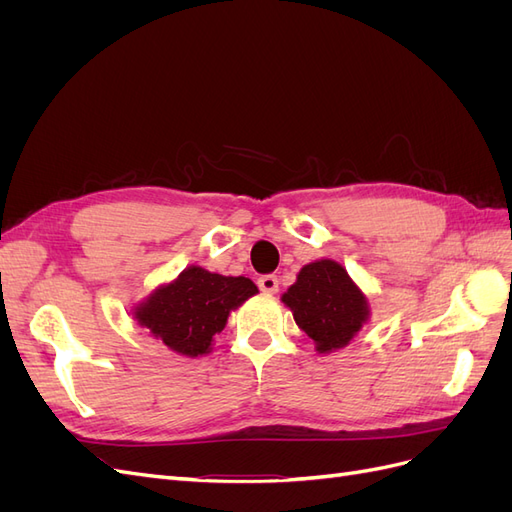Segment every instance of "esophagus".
Listing matches in <instances>:
<instances>
[{"label":"esophagus","instance_id":"esophagus-1","mask_svg":"<svg viewBox=\"0 0 512 512\" xmlns=\"http://www.w3.org/2000/svg\"><path fill=\"white\" fill-rule=\"evenodd\" d=\"M258 288L262 292H267V294H275L277 288H280V282H277L275 275H260L258 277Z\"/></svg>","mask_w":512,"mask_h":512}]
</instances>
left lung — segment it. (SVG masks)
<instances>
[{
	"instance_id": "8db88e82",
	"label": "left lung",
	"mask_w": 512,
	"mask_h": 512,
	"mask_svg": "<svg viewBox=\"0 0 512 512\" xmlns=\"http://www.w3.org/2000/svg\"><path fill=\"white\" fill-rule=\"evenodd\" d=\"M282 303L320 354L348 346L369 320L367 297L348 271L329 258L305 265L282 294Z\"/></svg>"
}]
</instances>
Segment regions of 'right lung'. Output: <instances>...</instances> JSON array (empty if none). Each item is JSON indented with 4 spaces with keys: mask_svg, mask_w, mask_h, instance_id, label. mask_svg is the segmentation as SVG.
<instances>
[{
    "mask_svg": "<svg viewBox=\"0 0 512 512\" xmlns=\"http://www.w3.org/2000/svg\"><path fill=\"white\" fill-rule=\"evenodd\" d=\"M256 292L250 277H226L194 265L138 303L132 314L164 346L194 359L211 352L228 314Z\"/></svg>",
    "mask_w": 512,
    "mask_h": 512,
    "instance_id": "obj_1",
    "label": "right lung"
}]
</instances>
